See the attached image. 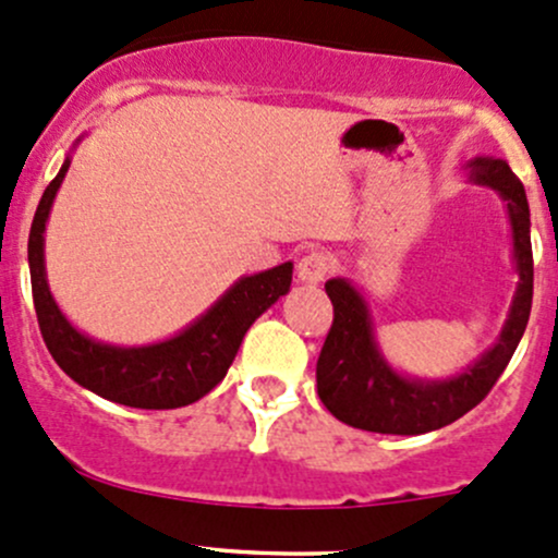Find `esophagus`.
<instances>
[{"mask_svg":"<svg viewBox=\"0 0 558 558\" xmlns=\"http://www.w3.org/2000/svg\"><path fill=\"white\" fill-rule=\"evenodd\" d=\"M330 269H333V256L326 254V251H312V254L302 256V262H299L296 278L304 286H317L326 280Z\"/></svg>","mask_w":558,"mask_h":558,"instance_id":"esophagus-1","label":"esophagus"}]
</instances>
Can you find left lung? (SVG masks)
<instances>
[{
  "label": "left lung",
  "mask_w": 558,
  "mask_h": 558,
  "mask_svg": "<svg viewBox=\"0 0 558 558\" xmlns=\"http://www.w3.org/2000/svg\"><path fill=\"white\" fill-rule=\"evenodd\" d=\"M463 169L469 182L500 195L511 225V256L519 283L504 328L495 344L456 376H408L381 352L363 291L352 280L330 278L326 291L333 302V326L317 360V395L349 426L402 437L448 426L485 400L522 341L532 307L530 206L524 185L504 158L476 156Z\"/></svg>",
  "instance_id": "8db88e82"
}]
</instances>
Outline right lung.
I'll return each instance as SVG.
<instances>
[{
  "instance_id": "obj_1",
  "label": "right lung",
  "mask_w": 558,
  "mask_h": 558,
  "mask_svg": "<svg viewBox=\"0 0 558 558\" xmlns=\"http://www.w3.org/2000/svg\"><path fill=\"white\" fill-rule=\"evenodd\" d=\"M78 143L82 137L73 143V150ZM69 167L71 153L41 195L28 235L34 307L54 363L78 387L126 408L171 410L201 400L228 376L243 336L256 317L291 291L293 262L238 278L204 315L169 339L137 347L92 339L63 315L47 283L45 230Z\"/></svg>"
}]
</instances>
